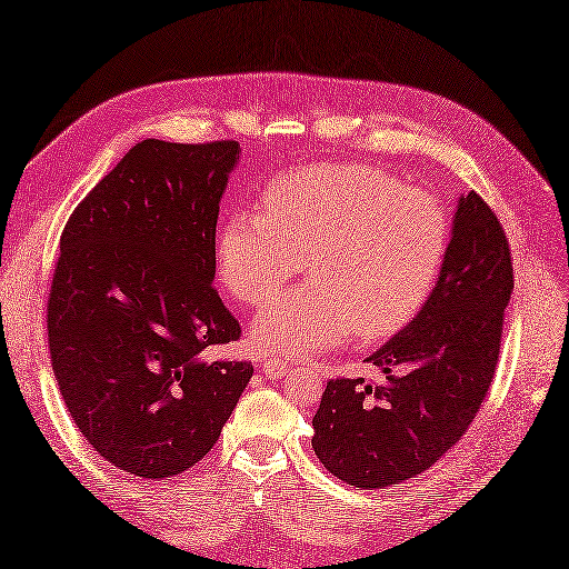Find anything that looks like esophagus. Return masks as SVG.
<instances>
[{
	"mask_svg": "<svg viewBox=\"0 0 569 569\" xmlns=\"http://www.w3.org/2000/svg\"><path fill=\"white\" fill-rule=\"evenodd\" d=\"M263 373L268 378H287L291 373V368L282 359H268V361H263Z\"/></svg>",
	"mask_w": 569,
	"mask_h": 569,
	"instance_id": "1",
	"label": "esophagus"
}]
</instances>
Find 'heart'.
I'll return each instance as SVG.
<instances>
[{
    "instance_id": "b5f03b06",
    "label": "heart",
    "mask_w": 569,
    "mask_h": 569,
    "mask_svg": "<svg viewBox=\"0 0 569 569\" xmlns=\"http://www.w3.org/2000/svg\"><path fill=\"white\" fill-rule=\"evenodd\" d=\"M263 212L220 227L218 270L243 303L270 301L309 258L311 282L251 322L263 355L313 357L355 332L386 340L421 313L450 251V214L431 193L363 164H311L263 189Z\"/></svg>"
}]
</instances>
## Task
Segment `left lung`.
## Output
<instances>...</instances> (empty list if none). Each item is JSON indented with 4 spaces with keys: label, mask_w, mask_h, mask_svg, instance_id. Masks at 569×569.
Masks as SVG:
<instances>
[{
    "label": "left lung",
    "mask_w": 569,
    "mask_h": 569,
    "mask_svg": "<svg viewBox=\"0 0 569 569\" xmlns=\"http://www.w3.org/2000/svg\"><path fill=\"white\" fill-rule=\"evenodd\" d=\"M510 247L479 193L459 196L450 251L421 313L366 361L388 386L330 380L313 417V450L357 488H388L433 467L467 433L493 382L512 295Z\"/></svg>",
    "instance_id": "left-lung-1"
}]
</instances>
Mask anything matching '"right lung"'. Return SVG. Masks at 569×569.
<instances>
[{
    "label": "right lung",
    "mask_w": 569,
    "mask_h": 569,
    "mask_svg": "<svg viewBox=\"0 0 569 569\" xmlns=\"http://www.w3.org/2000/svg\"><path fill=\"white\" fill-rule=\"evenodd\" d=\"M237 141L146 138L76 206L59 239L48 335L76 428L107 462L167 479L210 452L253 376L206 361L239 340L214 291V227Z\"/></svg>",
    "instance_id": "1"
}]
</instances>
